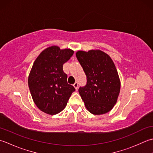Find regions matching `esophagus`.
<instances>
[{
	"label": "esophagus",
	"mask_w": 153,
	"mask_h": 153,
	"mask_svg": "<svg viewBox=\"0 0 153 153\" xmlns=\"http://www.w3.org/2000/svg\"><path fill=\"white\" fill-rule=\"evenodd\" d=\"M73 86L74 87V88H75L77 90V89H78V82H76L75 83H74L73 85Z\"/></svg>",
	"instance_id": "34e87169"
}]
</instances>
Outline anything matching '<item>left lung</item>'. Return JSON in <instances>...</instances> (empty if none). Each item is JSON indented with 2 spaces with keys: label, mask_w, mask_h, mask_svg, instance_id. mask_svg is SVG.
I'll return each instance as SVG.
<instances>
[{
  "label": "left lung",
  "mask_w": 153,
  "mask_h": 153,
  "mask_svg": "<svg viewBox=\"0 0 153 153\" xmlns=\"http://www.w3.org/2000/svg\"><path fill=\"white\" fill-rule=\"evenodd\" d=\"M76 56L86 75L87 83L79 94L90 113H108L116 104L121 82L111 57L100 49L78 51Z\"/></svg>",
  "instance_id": "8db88e82"
}]
</instances>
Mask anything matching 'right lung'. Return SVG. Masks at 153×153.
I'll use <instances>...</instances> for the list:
<instances>
[{
	"mask_svg": "<svg viewBox=\"0 0 153 153\" xmlns=\"http://www.w3.org/2000/svg\"><path fill=\"white\" fill-rule=\"evenodd\" d=\"M74 53L71 49L53 45L41 52L33 62L28 86L33 102L49 115L57 114L66 107L74 86L67 83L63 65Z\"/></svg>",
	"mask_w": 153,
	"mask_h": 153,
	"instance_id": "add662e5",
	"label": "right lung"
}]
</instances>
